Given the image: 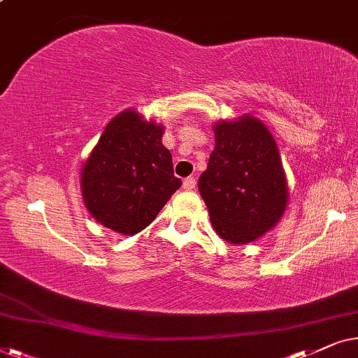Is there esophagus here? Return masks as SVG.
I'll return each instance as SVG.
<instances>
[{
    "instance_id": "obj_1",
    "label": "esophagus",
    "mask_w": 358,
    "mask_h": 358,
    "mask_svg": "<svg viewBox=\"0 0 358 358\" xmlns=\"http://www.w3.org/2000/svg\"><path fill=\"white\" fill-rule=\"evenodd\" d=\"M196 187V178L194 176H188V178L183 180V189H187V192H192Z\"/></svg>"
}]
</instances>
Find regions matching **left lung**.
I'll list each match as a JSON object with an SVG mask.
<instances>
[{
	"instance_id": "8db88e82",
	"label": "left lung",
	"mask_w": 358,
	"mask_h": 358,
	"mask_svg": "<svg viewBox=\"0 0 358 358\" xmlns=\"http://www.w3.org/2000/svg\"><path fill=\"white\" fill-rule=\"evenodd\" d=\"M214 150L199 176V193L214 229L232 244L265 234L287 206V180L278 149L259 119L214 126Z\"/></svg>"
}]
</instances>
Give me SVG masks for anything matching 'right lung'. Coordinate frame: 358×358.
<instances>
[{
	"label": "right lung",
	"mask_w": 358,
	"mask_h": 358,
	"mask_svg": "<svg viewBox=\"0 0 358 358\" xmlns=\"http://www.w3.org/2000/svg\"><path fill=\"white\" fill-rule=\"evenodd\" d=\"M162 136L164 127L136 111L117 114L103 131L82 170L85 204L103 226L134 236L182 187Z\"/></svg>",
	"instance_id": "obj_1"
}]
</instances>
